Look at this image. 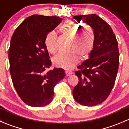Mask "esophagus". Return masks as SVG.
<instances>
[{
	"label": "esophagus",
	"mask_w": 129,
	"mask_h": 129,
	"mask_svg": "<svg viewBox=\"0 0 129 129\" xmlns=\"http://www.w3.org/2000/svg\"><path fill=\"white\" fill-rule=\"evenodd\" d=\"M65 74L67 77H68V76H70V75L72 74V72H70V71H66Z\"/></svg>",
	"instance_id": "1"
}]
</instances>
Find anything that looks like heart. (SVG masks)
I'll use <instances>...</instances> for the list:
<instances>
[{"mask_svg":"<svg viewBox=\"0 0 129 129\" xmlns=\"http://www.w3.org/2000/svg\"><path fill=\"white\" fill-rule=\"evenodd\" d=\"M80 24L72 21H67L59 27V30L63 36L68 37L67 48L68 50L57 54L53 58L54 66L65 70L72 69L82 58L87 57L94 46L95 37L92 28L85 26L78 31ZM44 44L47 51L54 53L57 48V37L54 31L45 35Z\"/></svg>","mask_w":129,"mask_h":129,"instance_id":"1","label":"heart"}]
</instances>
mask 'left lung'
<instances>
[{"label":"left lung","mask_w":129,"mask_h":129,"mask_svg":"<svg viewBox=\"0 0 129 129\" xmlns=\"http://www.w3.org/2000/svg\"><path fill=\"white\" fill-rule=\"evenodd\" d=\"M73 18L89 24L95 37L89 59L77 67L79 82L73 90V98L82 105L95 106L106 100L115 84L119 65L118 42L111 26L96 14Z\"/></svg>","instance_id":"obj_1"}]
</instances>
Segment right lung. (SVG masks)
<instances>
[{"label":"right lung","instance_id":"add662e5","mask_svg":"<svg viewBox=\"0 0 129 129\" xmlns=\"http://www.w3.org/2000/svg\"><path fill=\"white\" fill-rule=\"evenodd\" d=\"M61 20L59 17L34 14L18 26L11 37L8 55L12 81L19 96L29 106L49 105L53 99L54 87L65 77L62 68L44 73L51 66L45 37Z\"/></svg>","mask_w":129,"mask_h":129}]
</instances>
